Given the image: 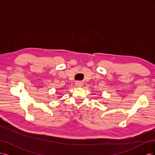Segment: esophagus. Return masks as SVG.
<instances>
[{
	"label": "esophagus",
	"instance_id": "1",
	"mask_svg": "<svg viewBox=\"0 0 155 155\" xmlns=\"http://www.w3.org/2000/svg\"><path fill=\"white\" fill-rule=\"evenodd\" d=\"M83 85V83L81 82H76V86L78 87H80Z\"/></svg>",
	"mask_w": 155,
	"mask_h": 155
}]
</instances>
